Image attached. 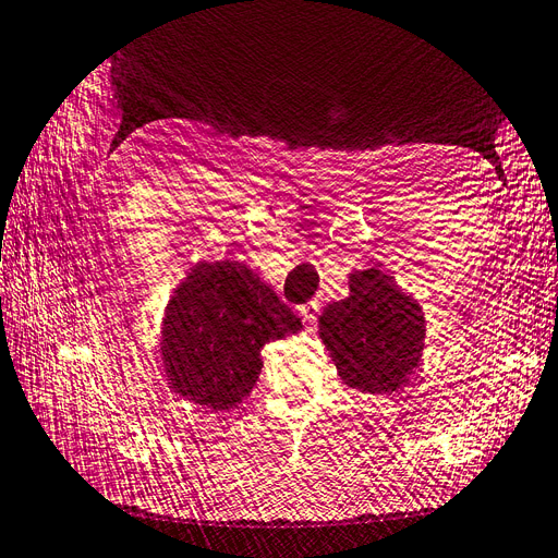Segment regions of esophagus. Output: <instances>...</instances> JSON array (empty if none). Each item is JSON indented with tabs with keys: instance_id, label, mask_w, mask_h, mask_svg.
Here are the masks:
<instances>
[{
	"instance_id": "1",
	"label": "esophagus",
	"mask_w": 558,
	"mask_h": 558,
	"mask_svg": "<svg viewBox=\"0 0 558 558\" xmlns=\"http://www.w3.org/2000/svg\"><path fill=\"white\" fill-rule=\"evenodd\" d=\"M299 313H301V317H304L306 323H313L315 317H317V313H320V304H317V301H308V304L299 306Z\"/></svg>"
}]
</instances>
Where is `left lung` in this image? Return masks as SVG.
<instances>
[{
    "label": "left lung",
    "instance_id": "1",
    "mask_svg": "<svg viewBox=\"0 0 558 558\" xmlns=\"http://www.w3.org/2000/svg\"><path fill=\"white\" fill-rule=\"evenodd\" d=\"M320 337L345 386L362 392H395L418 367L425 317L384 270L350 276V296L320 315Z\"/></svg>",
    "mask_w": 558,
    "mask_h": 558
}]
</instances>
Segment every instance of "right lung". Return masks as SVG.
Masks as SVG:
<instances>
[{
	"instance_id": "add662e5",
	"label": "right lung",
	"mask_w": 558,
	"mask_h": 558,
	"mask_svg": "<svg viewBox=\"0 0 558 558\" xmlns=\"http://www.w3.org/2000/svg\"><path fill=\"white\" fill-rule=\"evenodd\" d=\"M299 329L301 317L245 264H198L174 290L163 320L172 390L219 411L241 404L264 367V345Z\"/></svg>"
}]
</instances>
